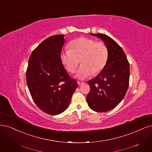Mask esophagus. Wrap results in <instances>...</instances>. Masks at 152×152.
<instances>
[{"instance_id": "34e87169", "label": "esophagus", "mask_w": 152, "mask_h": 152, "mask_svg": "<svg viewBox=\"0 0 152 152\" xmlns=\"http://www.w3.org/2000/svg\"><path fill=\"white\" fill-rule=\"evenodd\" d=\"M77 83H78V84L79 85V86H81L82 84H83V82H79V81H78V82H77Z\"/></svg>"}]
</instances>
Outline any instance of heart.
<instances>
[{"label": "heart", "instance_id": "obj_1", "mask_svg": "<svg viewBox=\"0 0 152 152\" xmlns=\"http://www.w3.org/2000/svg\"><path fill=\"white\" fill-rule=\"evenodd\" d=\"M70 49L62 51L61 60L67 71L74 74L77 66H80L77 77L84 79L93 74L101 72L105 66L109 56L106 45L102 41L87 38H80L72 41Z\"/></svg>", "mask_w": 152, "mask_h": 152}]
</instances>
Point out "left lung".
<instances>
[{
	"label": "left lung",
	"instance_id": "8db88e82",
	"mask_svg": "<svg viewBox=\"0 0 152 152\" xmlns=\"http://www.w3.org/2000/svg\"><path fill=\"white\" fill-rule=\"evenodd\" d=\"M92 34L104 41L109 56L100 74L88 82L91 90L87 101L93 111L104 113L116 107L124 97L129 86V64L121 47L111 38L101 33Z\"/></svg>",
	"mask_w": 152,
	"mask_h": 152
}]
</instances>
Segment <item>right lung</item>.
<instances>
[{
    "label": "right lung",
    "mask_w": 152,
    "mask_h": 152,
    "mask_svg": "<svg viewBox=\"0 0 152 152\" xmlns=\"http://www.w3.org/2000/svg\"><path fill=\"white\" fill-rule=\"evenodd\" d=\"M64 35H54L33 51L26 70V82L36 105L50 115L64 112L69 106L78 84L68 74L61 60Z\"/></svg>",
    "instance_id": "right-lung-1"
}]
</instances>
